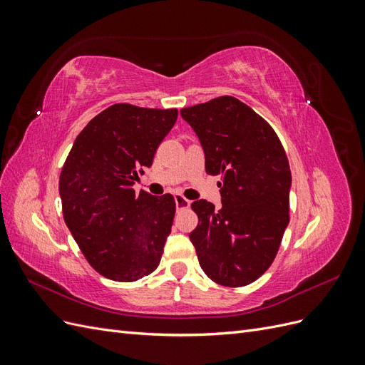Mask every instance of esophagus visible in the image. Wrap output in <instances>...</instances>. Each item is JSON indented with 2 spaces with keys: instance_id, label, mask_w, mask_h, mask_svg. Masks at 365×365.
<instances>
[{
  "instance_id": "34e87169",
  "label": "esophagus",
  "mask_w": 365,
  "mask_h": 365,
  "mask_svg": "<svg viewBox=\"0 0 365 365\" xmlns=\"http://www.w3.org/2000/svg\"><path fill=\"white\" fill-rule=\"evenodd\" d=\"M175 202H176V208L178 210H182V208H189L192 201L187 200V197H184L182 195H175Z\"/></svg>"
}]
</instances>
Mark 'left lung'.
Returning a JSON list of instances; mask_svg holds the SVG:
<instances>
[{
    "label": "left lung",
    "mask_w": 365,
    "mask_h": 365,
    "mask_svg": "<svg viewBox=\"0 0 365 365\" xmlns=\"http://www.w3.org/2000/svg\"><path fill=\"white\" fill-rule=\"evenodd\" d=\"M181 115L201 141L205 172L222 180V207L192 204L197 260L215 283L247 286L271 267L289 224L288 157L268 121L236 97L182 108Z\"/></svg>",
    "instance_id": "1"
}]
</instances>
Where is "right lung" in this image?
Segmentation results:
<instances>
[{"label":"right lung","mask_w":365,"mask_h":365,"mask_svg":"<svg viewBox=\"0 0 365 365\" xmlns=\"http://www.w3.org/2000/svg\"><path fill=\"white\" fill-rule=\"evenodd\" d=\"M178 109L115 103L88 123L59 178L63 220L88 263L114 282L155 271L175 216L170 193H135L132 184L173 128Z\"/></svg>","instance_id":"obj_1"}]
</instances>
